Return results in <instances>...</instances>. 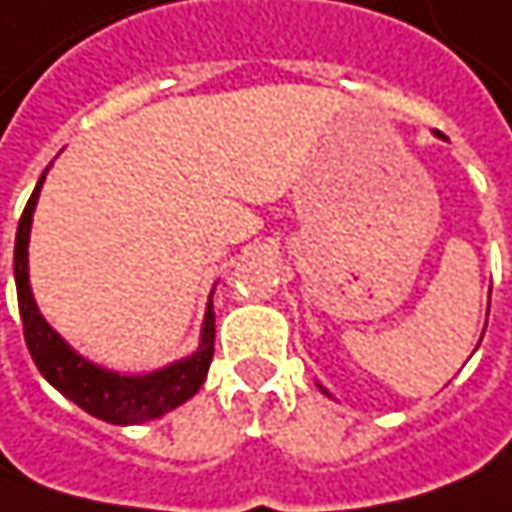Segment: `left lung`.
<instances>
[{
	"label": "left lung",
	"mask_w": 512,
	"mask_h": 512,
	"mask_svg": "<svg viewBox=\"0 0 512 512\" xmlns=\"http://www.w3.org/2000/svg\"><path fill=\"white\" fill-rule=\"evenodd\" d=\"M439 136H442V133H439ZM442 139H444V136H442ZM322 390H325V387H322ZM325 393H327V390H325Z\"/></svg>",
	"instance_id": "obj_1"
}]
</instances>
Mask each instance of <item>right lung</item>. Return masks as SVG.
I'll return each mask as SVG.
<instances>
[{"label": "right lung", "instance_id": "add662e5", "mask_svg": "<svg viewBox=\"0 0 512 512\" xmlns=\"http://www.w3.org/2000/svg\"><path fill=\"white\" fill-rule=\"evenodd\" d=\"M48 173V170H45ZM45 173L30 193L28 205L22 210V219L16 227V247H13V276H16V299L25 327V344L39 367V373L48 379L65 399L79 404L85 413L110 424H142L170 413L173 407L185 404L190 396L199 393L205 384L207 367L213 359V336H216V316L213 302H207L205 325L199 350L187 359L168 364L162 370L142 373V376H122L116 370L99 367L79 356L39 313L36 299L30 293L28 276V242L33 210L39 202V190L45 182Z\"/></svg>", "mask_w": 512, "mask_h": 512}]
</instances>
